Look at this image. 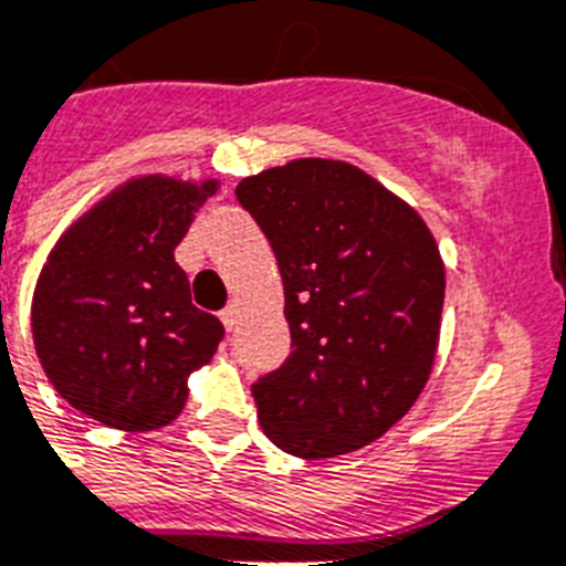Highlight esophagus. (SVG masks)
<instances>
[{
	"mask_svg": "<svg viewBox=\"0 0 566 566\" xmlns=\"http://www.w3.org/2000/svg\"><path fill=\"white\" fill-rule=\"evenodd\" d=\"M237 317H240V312H237L234 306H229V308H223V312H220V321H223V326L229 332L237 326Z\"/></svg>",
	"mask_w": 566,
	"mask_h": 566,
	"instance_id": "34e87169",
	"label": "esophagus"
}]
</instances>
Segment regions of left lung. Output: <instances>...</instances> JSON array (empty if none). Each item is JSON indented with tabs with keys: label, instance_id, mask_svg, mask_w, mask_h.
<instances>
[{
	"label": "left lung",
	"instance_id": "8db88e82",
	"mask_svg": "<svg viewBox=\"0 0 566 566\" xmlns=\"http://www.w3.org/2000/svg\"><path fill=\"white\" fill-rule=\"evenodd\" d=\"M277 258L292 355L251 386L269 441L349 455L415 407L432 375L447 272L423 217L364 168L303 157L237 186Z\"/></svg>",
	"mask_w": 566,
	"mask_h": 566
}]
</instances>
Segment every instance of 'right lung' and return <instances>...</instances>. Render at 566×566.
<instances>
[{
	"label": "right lung",
	"mask_w": 566,
	"mask_h": 566,
	"mask_svg": "<svg viewBox=\"0 0 566 566\" xmlns=\"http://www.w3.org/2000/svg\"><path fill=\"white\" fill-rule=\"evenodd\" d=\"M220 180L143 174L62 231L31 301L53 389L103 427L154 432L182 412L188 375L211 364L223 323L191 303L174 249Z\"/></svg>",
	"instance_id": "add662e5"
}]
</instances>
